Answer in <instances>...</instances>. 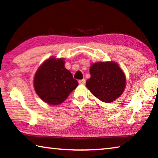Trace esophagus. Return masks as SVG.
Listing matches in <instances>:
<instances>
[{
	"instance_id": "1",
	"label": "esophagus",
	"mask_w": 158,
	"mask_h": 158,
	"mask_svg": "<svg viewBox=\"0 0 158 158\" xmlns=\"http://www.w3.org/2000/svg\"><path fill=\"white\" fill-rule=\"evenodd\" d=\"M85 83V79L79 80V84H84Z\"/></svg>"
}]
</instances>
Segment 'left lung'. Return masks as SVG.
<instances>
[{
	"label": "left lung",
	"instance_id": "left-lung-1",
	"mask_svg": "<svg viewBox=\"0 0 158 158\" xmlns=\"http://www.w3.org/2000/svg\"><path fill=\"white\" fill-rule=\"evenodd\" d=\"M90 78L86 86L94 96L104 102H111L120 97L125 87V77L118 64L99 62L90 68Z\"/></svg>",
	"mask_w": 158,
	"mask_h": 158
}]
</instances>
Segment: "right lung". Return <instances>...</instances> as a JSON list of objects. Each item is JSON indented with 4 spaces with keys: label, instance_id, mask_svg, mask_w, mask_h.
<instances>
[{
    "label": "right lung",
    "instance_id": "add662e5",
    "mask_svg": "<svg viewBox=\"0 0 158 158\" xmlns=\"http://www.w3.org/2000/svg\"><path fill=\"white\" fill-rule=\"evenodd\" d=\"M78 85V81L65 68L62 58H49L37 69L34 87L42 100L52 105L62 103Z\"/></svg>",
    "mask_w": 158,
    "mask_h": 158
}]
</instances>
